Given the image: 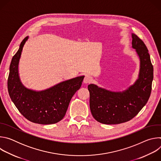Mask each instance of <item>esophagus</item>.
<instances>
[{
    "instance_id": "esophagus-1",
    "label": "esophagus",
    "mask_w": 161,
    "mask_h": 161,
    "mask_svg": "<svg viewBox=\"0 0 161 161\" xmlns=\"http://www.w3.org/2000/svg\"><path fill=\"white\" fill-rule=\"evenodd\" d=\"M92 81V78L89 75H85L84 79H83V83L85 84L89 83Z\"/></svg>"
}]
</instances>
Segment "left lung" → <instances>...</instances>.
Masks as SVG:
<instances>
[{
    "instance_id": "left-lung-1",
    "label": "left lung",
    "mask_w": 161,
    "mask_h": 161,
    "mask_svg": "<svg viewBox=\"0 0 161 161\" xmlns=\"http://www.w3.org/2000/svg\"><path fill=\"white\" fill-rule=\"evenodd\" d=\"M132 48L140 59L138 78L127 89L114 92L90 84V108L93 117L104 124L131 120L147 104L152 90L153 68L144 42L132 33Z\"/></svg>"
}]
</instances>
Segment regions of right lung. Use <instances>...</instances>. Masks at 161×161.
Listing matches in <instances>:
<instances>
[{
    "mask_svg": "<svg viewBox=\"0 0 161 161\" xmlns=\"http://www.w3.org/2000/svg\"><path fill=\"white\" fill-rule=\"evenodd\" d=\"M29 36L23 40L9 67L8 88L9 96L23 116L39 124H53L65 116L71 98L80 89L85 76L61 81L48 88L36 91L25 87L19 75V62Z\"/></svg>",
    "mask_w": 161,
    "mask_h": 161,
    "instance_id": "1",
    "label": "right lung"
}]
</instances>
